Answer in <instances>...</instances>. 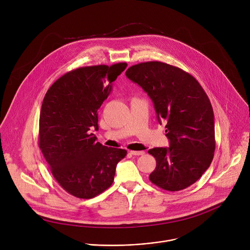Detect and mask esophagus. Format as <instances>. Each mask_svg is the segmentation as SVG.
Masks as SVG:
<instances>
[{
    "label": "esophagus",
    "mask_w": 250,
    "mask_h": 250,
    "mask_svg": "<svg viewBox=\"0 0 250 250\" xmlns=\"http://www.w3.org/2000/svg\"><path fill=\"white\" fill-rule=\"evenodd\" d=\"M130 153L132 154V155H143V154H145V151L144 150H140V151H137V150H131L130 151Z\"/></svg>",
    "instance_id": "34e87169"
}]
</instances>
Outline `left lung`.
I'll return each instance as SVG.
<instances>
[{"label":"left lung","instance_id":"obj_1","mask_svg":"<svg viewBox=\"0 0 250 250\" xmlns=\"http://www.w3.org/2000/svg\"><path fill=\"white\" fill-rule=\"evenodd\" d=\"M126 76L147 93L158 121L166 122L170 146L148 150L156 160L150 182L169 191L194 184L215 151L214 113L206 93L192 75L161 62L135 64Z\"/></svg>","mask_w":250,"mask_h":250}]
</instances>
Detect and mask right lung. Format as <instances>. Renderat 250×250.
Returning a JSON list of instances; mask_svg holds the SVG:
<instances>
[{
	"mask_svg": "<svg viewBox=\"0 0 250 250\" xmlns=\"http://www.w3.org/2000/svg\"><path fill=\"white\" fill-rule=\"evenodd\" d=\"M126 62L79 67L59 78L43 100L39 120V147L50 170L68 193L93 198L113 183L117 163L126 149L96 142L98 109L111 91V83Z\"/></svg>",
	"mask_w": 250,
	"mask_h": 250,
	"instance_id": "obj_1",
	"label": "right lung"
}]
</instances>
